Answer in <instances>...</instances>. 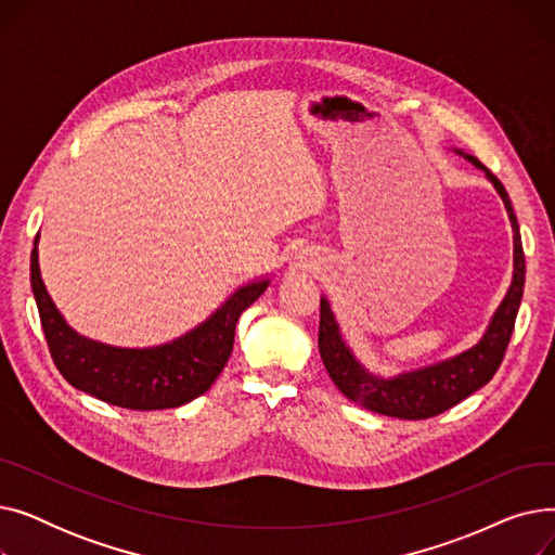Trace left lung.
Listing matches in <instances>:
<instances>
[{"label": "left lung", "mask_w": 555, "mask_h": 555, "mask_svg": "<svg viewBox=\"0 0 555 555\" xmlns=\"http://www.w3.org/2000/svg\"><path fill=\"white\" fill-rule=\"evenodd\" d=\"M454 153L463 155L473 166L483 170L494 191L504 199V207L508 211V220L513 227V281L500 308L494 310L483 337L473 348L450 360L436 362L431 366H423L416 371H404L396 377L373 375L358 362V358L353 356L351 348L346 346L339 333V324L335 322L331 304L326 301V297H322V304H319V353H322L324 366L335 387L348 400L366 406V410L375 414L406 421H421L443 414L450 406H454L456 402L468 398L470 393L490 383V377L504 360L515 328V317L524 295L527 262H524L519 224L513 211L511 197L504 184L494 178L477 157L465 155L459 149Z\"/></svg>", "instance_id": "left-lung-1"}]
</instances>
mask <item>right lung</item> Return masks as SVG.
I'll return each mask as SVG.
<instances>
[{"label": "right lung", "mask_w": 555, "mask_h": 555, "mask_svg": "<svg viewBox=\"0 0 555 555\" xmlns=\"http://www.w3.org/2000/svg\"><path fill=\"white\" fill-rule=\"evenodd\" d=\"M38 241L31 251V287L53 364L72 387L137 412L182 406L209 391L231 356L238 317L270 283L258 279L238 287L207 322L168 344L109 346L78 335L55 308L40 276Z\"/></svg>", "instance_id": "right-lung-1"}]
</instances>
